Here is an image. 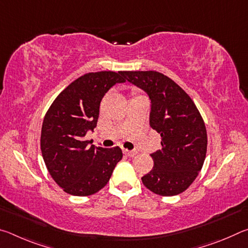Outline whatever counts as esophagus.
<instances>
[{"mask_svg": "<svg viewBox=\"0 0 248 248\" xmlns=\"http://www.w3.org/2000/svg\"><path fill=\"white\" fill-rule=\"evenodd\" d=\"M124 153L127 155V156H134V155H136L138 152L137 151H130V150H124Z\"/></svg>", "mask_w": 248, "mask_h": 248, "instance_id": "34e87169", "label": "esophagus"}]
</instances>
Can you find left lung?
Returning a JSON list of instances; mask_svg holds the SVG:
<instances>
[{
	"mask_svg": "<svg viewBox=\"0 0 248 248\" xmlns=\"http://www.w3.org/2000/svg\"><path fill=\"white\" fill-rule=\"evenodd\" d=\"M121 75L148 94L150 125L161 134L162 150L153 152L152 170L142 183L159 196L187 189L203 165L207 130L196 105L173 79L155 71H125Z\"/></svg>",
	"mask_w": 248,
	"mask_h": 248,
	"instance_id": "obj_1",
	"label": "left lung"
}]
</instances>
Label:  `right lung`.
I'll return each instance as SVG.
<instances>
[{"label":"right lung","instance_id":"1","mask_svg":"<svg viewBox=\"0 0 248 248\" xmlns=\"http://www.w3.org/2000/svg\"><path fill=\"white\" fill-rule=\"evenodd\" d=\"M125 79L121 72L87 73L58 95L45 116L40 148L51 177L65 192L90 196L106 186L121 158L118 146L89 145L84 139L97 124L105 94Z\"/></svg>","mask_w":248,"mask_h":248}]
</instances>
